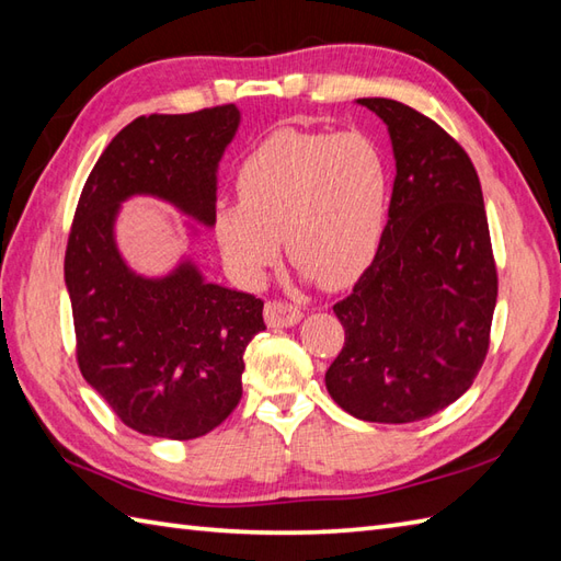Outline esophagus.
Returning <instances> with one entry per match:
<instances>
[{
	"label": "esophagus",
	"instance_id": "34e87169",
	"mask_svg": "<svg viewBox=\"0 0 561 561\" xmlns=\"http://www.w3.org/2000/svg\"><path fill=\"white\" fill-rule=\"evenodd\" d=\"M304 318L299 306H291L287 301H267L265 306V320L270 328H291Z\"/></svg>",
	"mask_w": 561,
	"mask_h": 561
}]
</instances>
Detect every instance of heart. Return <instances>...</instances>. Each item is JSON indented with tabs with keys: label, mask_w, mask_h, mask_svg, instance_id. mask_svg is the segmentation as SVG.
Segmentation results:
<instances>
[{
	"label": "heart",
	"mask_w": 561,
	"mask_h": 561,
	"mask_svg": "<svg viewBox=\"0 0 561 561\" xmlns=\"http://www.w3.org/2000/svg\"><path fill=\"white\" fill-rule=\"evenodd\" d=\"M241 199L221 202L214 233L231 270L248 284L282 257L325 287H344L371 265L383 238L390 165L359 133L277 129L238 169Z\"/></svg>",
	"instance_id": "b5f03b06"
}]
</instances>
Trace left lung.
Listing matches in <instances>:
<instances>
[{"label": "left lung", "instance_id": "obj_1", "mask_svg": "<svg viewBox=\"0 0 561 561\" xmlns=\"http://www.w3.org/2000/svg\"><path fill=\"white\" fill-rule=\"evenodd\" d=\"M386 123L396 183L378 253L332 306L344 347L325 386L344 412L380 424L420 422L472 386L496 306L480 178L434 121L390 99H359Z\"/></svg>", "mask_w": 561, "mask_h": 561}]
</instances>
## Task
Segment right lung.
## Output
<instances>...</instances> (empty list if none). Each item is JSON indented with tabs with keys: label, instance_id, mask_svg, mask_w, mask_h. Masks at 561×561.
<instances>
[{
	"label": "right lung",
	"instance_id": "right-lung-1",
	"mask_svg": "<svg viewBox=\"0 0 561 561\" xmlns=\"http://www.w3.org/2000/svg\"><path fill=\"white\" fill-rule=\"evenodd\" d=\"M241 125L233 103L141 115L113 137L81 190L65 284L81 376L139 434H209L243 396V352L265 330L262 301L202 277L183 257L163 277L127 265L115 241L123 202H169L214 226L217 171Z\"/></svg>",
	"mask_w": 561,
	"mask_h": 561
}]
</instances>
